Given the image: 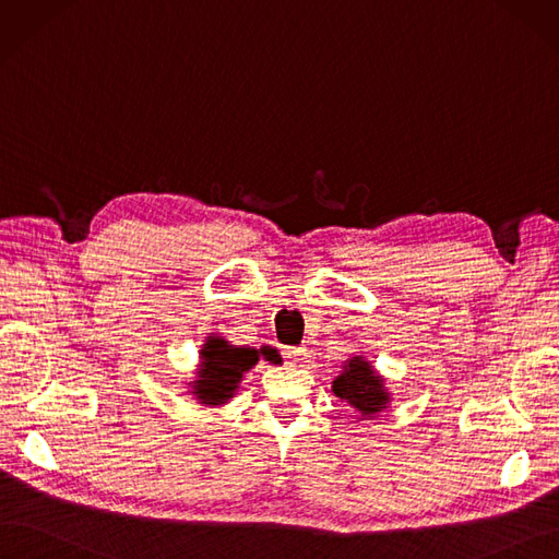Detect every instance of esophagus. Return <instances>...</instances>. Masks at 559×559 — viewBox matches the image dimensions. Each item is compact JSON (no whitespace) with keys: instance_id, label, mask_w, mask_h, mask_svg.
I'll use <instances>...</instances> for the list:
<instances>
[{"instance_id":"obj_1","label":"esophagus","mask_w":559,"mask_h":559,"mask_svg":"<svg viewBox=\"0 0 559 559\" xmlns=\"http://www.w3.org/2000/svg\"><path fill=\"white\" fill-rule=\"evenodd\" d=\"M281 355L287 364H297L301 357H304V347H295V345H285L281 349Z\"/></svg>"}]
</instances>
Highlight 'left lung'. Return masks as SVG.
Wrapping results in <instances>:
<instances>
[{"label":"left lung","mask_w":559,"mask_h":559,"mask_svg":"<svg viewBox=\"0 0 559 559\" xmlns=\"http://www.w3.org/2000/svg\"><path fill=\"white\" fill-rule=\"evenodd\" d=\"M334 394L347 401L357 412H361V417L376 415V412L386 405L389 399L380 378L361 357H355L345 364L343 373L334 380Z\"/></svg>","instance_id":"obj_1"}]
</instances>
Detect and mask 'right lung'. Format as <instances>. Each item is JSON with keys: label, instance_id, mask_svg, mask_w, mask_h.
<instances>
[{"label": "right lung", "instance_id": "add662e5", "mask_svg": "<svg viewBox=\"0 0 559 559\" xmlns=\"http://www.w3.org/2000/svg\"><path fill=\"white\" fill-rule=\"evenodd\" d=\"M204 368L200 370V380H195V394L202 403L218 405L237 389L241 373L255 366L260 357L278 364L281 357L274 347L264 345L260 353L253 347H233L223 338H210L202 349Z\"/></svg>", "mask_w": 559, "mask_h": 559}]
</instances>
